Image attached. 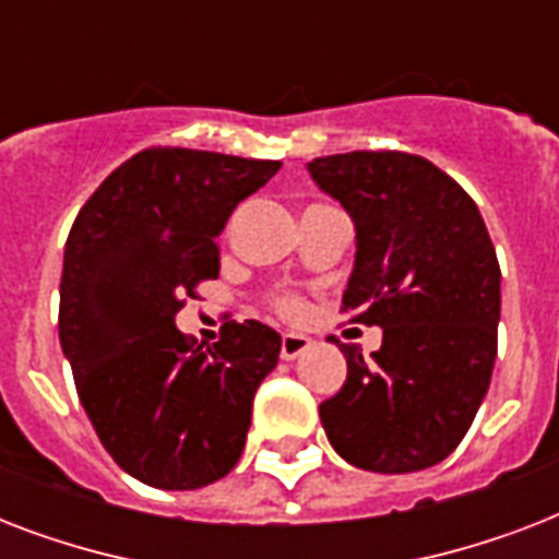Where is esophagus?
<instances>
[{"instance_id":"esophagus-1","label":"esophagus","mask_w":559,"mask_h":559,"mask_svg":"<svg viewBox=\"0 0 559 559\" xmlns=\"http://www.w3.org/2000/svg\"><path fill=\"white\" fill-rule=\"evenodd\" d=\"M310 345H313V340L305 336V333H284V336H281V359L293 362V359L301 357Z\"/></svg>"}]
</instances>
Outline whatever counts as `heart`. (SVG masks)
I'll use <instances>...</instances> for the list:
<instances>
[{"instance_id":"obj_1","label":"heart","mask_w":559,"mask_h":559,"mask_svg":"<svg viewBox=\"0 0 559 559\" xmlns=\"http://www.w3.org/2000/svg\"><path fill=\"white\" fill-rule=\"evenodd\" d=\"M278 310L284 316H298V313H301V301H298V298H293V296H281L278 298Z\"/></svg>"}]
</instances>
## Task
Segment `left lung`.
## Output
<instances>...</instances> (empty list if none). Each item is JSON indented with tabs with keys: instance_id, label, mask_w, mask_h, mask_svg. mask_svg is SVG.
<instances>
[{
	"instance_id": "8db88e82",
	"label": "left lung",
	"mask_w": 559,
	"mask_h": 559,
	"mask_svg": "<svg viewBox=\"0 0 559 559\" xmlns=\"http://www.w3.org/2000/svg\"><path fill=\"white\" fill-rule=\"evenodd\" d=\"M307 170L357 231L342 310L382 328L371 359L342 345L348 380L319 406L328 441L371 473L432 467L467 435L493 373L502 272L485 219L420 156L354 151Z\"/></svg>"
}]
</instances>
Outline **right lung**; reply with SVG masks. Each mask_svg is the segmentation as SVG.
I'll return each mask as SVG.
<instances>
[{
  "instance_id": "add662e5",
  "label": "right lung",
  "mask_w": 559,
  "mask_h": 559,
  "mask_svg": "<svg viewBox=\"0 0 559 559\" xmlns=\"http://www.w3.org/2000/svg\"><path fill=\"white\" fill-rule=\"evenodd\" d=\"M281 162L151 147L109 174L74 219L60 278V348L104 450L144 485L197 490L240 459L252 400L281 336L228 322L202 350L179 333L182 298L217 278L237 202Z\"/></svg>"
}]
</instances>
